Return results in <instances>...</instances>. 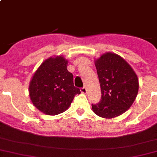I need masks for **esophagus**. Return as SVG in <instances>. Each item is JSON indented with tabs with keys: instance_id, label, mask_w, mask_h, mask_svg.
<instances>
[{
	"instance_id": "34e87169",
	"label": "esophagus",
	"mask_w": 157,
	"mask_h": 157,
	"mask_svg": "<svg viewBox=\"0 0 157 157\" xmlns=\"http://www.w3.org/2000/svg\"><path fill=\"white\" fill-rule=\"evenodd\" d=\"M80 91H81L82 94H86V91H87V90H86V86H83V87H82L81 89H80Z\"/></svg>"
}]
</instances>
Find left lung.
Listing matches in <instances>:
<instances>
[{
	"label": "left lung",
	"instance_id": "left-lung-1",
	"mask_svg": "<svg viewBox=\"0 0 157 157\" xmlns=\"http://www.w3.org/2000/svg\"><path fill=\"white\" fill-rule=\"evenodd\" d=\"M100 84L101 100L92 104L94 113L111 119L125 113L134 102L139 81L130 65L121 56L105 53L95 60Z\"/></svg>",
	"mask_w": 157,
	"mask_h": 157
}]
</instances>
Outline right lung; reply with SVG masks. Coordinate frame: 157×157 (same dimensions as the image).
I'll return each mask as SVG.
<instances>
[{
  "label": "right lung",
  "mask_w": 157,
  "mask_h": 157,
  "mask_svg": "<svg viewBox=\"0 0 157 157\" xmlns=\"http://www.w3.org/2000/svg\"><path fill=\"white\" fill-rule=\"evenodd\" d=\"M67 63L63 56L50 57L40 64L30 80V100L36 109L47 115L66 111L75 95L80 94V89L74 86Z\"/></svg>",
  "instance_id": "1"
}]
</instances>
